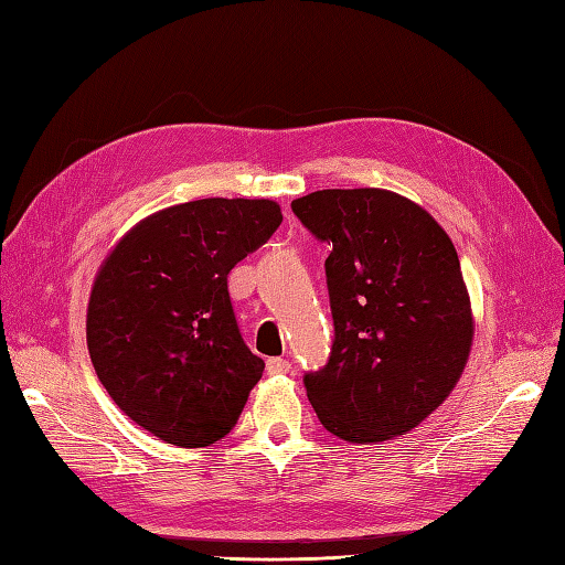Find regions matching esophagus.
Returning <instances> with one entry per match:
<instances>
[{
    "instance_id": "obj_1",
    "label": "esophagus",
    "mask_w": 565,
    "mask_h": 565,
    "mask_svg": "<svg viewBox=\"0 0 565 565\" xmlns=\"http://www.w3.org/2000/svg\"><path fill=\"white\" fill-rule=\"evenodd\" d=\"M291 369V362L289 359H281V356H271L267 359V374L271 376H279V374H286V371Z\"/></svg>"
}]
</instances>
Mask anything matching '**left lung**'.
I'll use <instances>...</instances> for the list:
<instances>
[{
    "mask_svg": "<svg viewBox=\"0 0 565 565\" xmlns=\"http://www.w3.org/2000/svg\"><path fill=\"white\" fill-rule=\"evenodd\" d=\"M326 259L334 342L306 374L308 401L334 437L405 435L454 391L473 342L459 255L431 215L386 189H322L291 201Z\"/></svg>",
    "mask_w": 565,
    "mask_h": 565,
    "instance_id": "left-lung-1",
    "label": "left lung"
}]
</instances>
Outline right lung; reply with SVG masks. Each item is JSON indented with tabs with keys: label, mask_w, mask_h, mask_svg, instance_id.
<instances>
[{
	"label": "right lung",
	"mask_w": 565,
	"mask_h": 565,
	"mask_svg": "<svg viewBox=\"0 0 565 565\" xmlns=\"http://www.w3.org/2000/svg\"><path fill=\"white\" fill-rule=\"evenodd\" d=\"M269 199H199L142 218L99 267L87 308L94 371L114 403L174 447L237 423L264 362L237 330L227 274L281 225Z\"/></svg>",
	"instance_id": "1"
}]
</instances>
